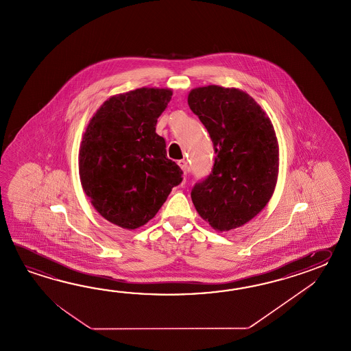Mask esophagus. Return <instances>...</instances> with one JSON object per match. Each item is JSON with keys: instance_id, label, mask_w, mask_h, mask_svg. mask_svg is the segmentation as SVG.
Here are the masks:
<instances>
[{"instance_id": "34e87169", "label": "esophagus", "mask_w": 351, "mask_h": 351, "mask_svg": "<svg viewBox=\"0 0 351 351\" xmlns=\"http://www.w3.org/2000/svg\"><path fill=\"white\" fill-rule=\"evenodd\" d=\"M178 165L180 167V169L183 171V173L186 174V172H188V163H186V160H184V159H182V160H179Z\"/></svg>"}]
</instances>
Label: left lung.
I'll list each match as a JSON object with an SVG mask.
<instances>
[{
    "mask_svg": "<svg viewBox=\"0 0 351 351\" xmlns=\"http://www.w3.org/2000/svg\"><path fill=\"white\" fill-rule=\"evenodd\" d=\"M216 153L212 173L192 189L199 216L216 231L250 222L269 203L278 176V143L261 106L236 88L208 85L188 94Z\"/></svg>",
    "mask_w": 351,
    "mask_h": 351,
    "instance_id": "left-lung-1",
    "label": "left lung"
}]
</instances>
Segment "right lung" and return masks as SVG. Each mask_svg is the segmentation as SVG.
Segmentation results:
<instances>
[{"instance_id": "add662e5", "label": "right lung", "mask_w": 351, "mask_h": 351, "mask_svg": "<svg viewBox=\"0 0 351 351\" xmlns=\"http://www.w3.org/2000/svg\"><path fill=\"white\" fill-rule=\"evenodd\" d=\"M172 95L171 89L141 88L109 97L82 135V189L100 216L121 228L149 222L183 179L156 133Z\"/></svg>"}]
</instances>
